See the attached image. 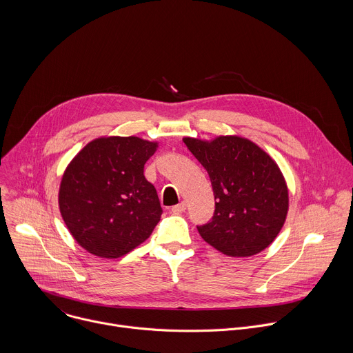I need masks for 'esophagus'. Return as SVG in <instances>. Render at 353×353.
<instances>
[{"label":"esophagus","mask_w":353,"mask_h":353,"mask_svg":"<svg viewBox=\"0 0 353 353\" xmlns=\"http://www.w3.org/2000/svg\"><path fill=\"white\" fill-rule=\"evenodd\" d=\"M184 211H185V203H180V204L172 207V212L173 214H181Z\"/></svg>","instance_id":"34e87169"}]
</instances>
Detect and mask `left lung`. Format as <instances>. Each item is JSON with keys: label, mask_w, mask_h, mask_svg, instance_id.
Here are the masks:
<instances>
[{"label": "left lung", "mask_w": 353, "mask_h": 353, "mask_svg": "<svg viewBox=\"0 0 353 353\" xmlns=\"http://www.w3.org/2000/svg\"><path fill=\"white\" fill-rule=\"evenodd\" d=\"M183 141L208 172L215 195L212 219L196 226L201 237L230 257H250L267 248L289 208L288 187L274 159L236 135Z\"/></svg>", "instance_id": "8db88e82"}]
</instances>
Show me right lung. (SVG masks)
<instances>
[{
    "instance_id": "add662e5",
    "label": "right lung",
    "mask_w": 353,
    "mask_h": 353,
    "mask_svg": "<svg viewBox=\"0 0 353 353\" xmlns=\"http://www.w3.org/2000/svg\"><path fill=\"white\" fill-rule=\"evenodd\" d=\"M157 142L108 137L89 142L61 179L59 205L72 237L90 254L117 259L143 243L162 207L143 176Z\"/></svg>"
}]
</instances>
